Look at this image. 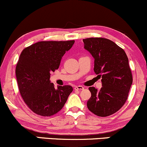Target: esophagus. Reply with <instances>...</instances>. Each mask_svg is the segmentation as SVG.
Instances as JSON below:
<instances>
[{
    "instance_id": "esophagus-1",
    "label": "esophagus",
    "mask_w": 147,
    "mask_h": 147,
    "mask_svg": "<svg viewBox=\"0 0 147 147\" xmlns=\"http://www.w3.org/2000/svg\"><path fill=\"white\" fill-rule=\"evenodd\" d=\"M83 89H84V88L82 86H75V88H74V90H82Z\"/></svg>"
}]
</instances>
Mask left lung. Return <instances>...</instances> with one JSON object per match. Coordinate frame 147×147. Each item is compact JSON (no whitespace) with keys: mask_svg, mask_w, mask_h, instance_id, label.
<instances>
[{"mask_svg":"<svg viewBox=\"0 0 147 147\" xmlns=\"http://www.w3.org/2000/svg\"><path fill=\"white\" fill-rule=\"evenodd\" d=\"M83 41L94 57V71L102 78V84L99 90L90 87L91 97L87 107L97 116H109L118 111L128 97L132 83L128 58L123 49L107 38H88Z\"/></svg>","mask_w":147,"mask_h":147,"instance_id":"1","label":"left lung"}]
</instances>
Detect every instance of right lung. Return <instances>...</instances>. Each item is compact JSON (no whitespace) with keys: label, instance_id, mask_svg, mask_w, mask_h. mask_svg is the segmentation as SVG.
<instances>
[{"label":"right lung","instance_id":"obj_1","mask_svg":"<svg viewBox=\"0 0 147 147\" xmlns=\"http://www.w3.org/2000/svg\"><path fill=\"white\" fill-rule=\"evenodd\" d=\"M74 40L40 41L24 48L15 69L20 94L33 112L42 116L58 113L73 91L71 86L50 83V72L58 69L63 55Z\"/></svg>","mask_w":147,"mask_h":147}]
</instances>
